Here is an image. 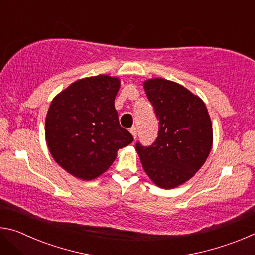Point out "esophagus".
<instances>
[{"label": "esophagus", "instance_id": "34e87169", "mask_svg": "<svg viewBox=\"0 0 255 255\" xmlns=\"http://www.w3.org/2000/svg\"><path fill=\"white\" fill-rule=\"evenodd\" d=\"M130 133L132 135V137L136 139V137H137V128L136 127H131L130 128Z\"/></svg>", "mask_w": 255, "mask_h": 255}]
</instances>
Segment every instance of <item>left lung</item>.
I'll list each match as a JSON object with an SVG mask.
<instances>
[{"mask_svg": "<svg viewBox=\"0 0 255 255\" xmlns=\"http://www.w3.org/2000/svg\"><path fill=\"white\" fill-rule=\"evenodd\" d=\"M144 89L159 120L152 146L136 144L141 165L162 189L187 182L204 165L213 146V125L205 102L183 85L156 77Z\"/></svg>", "mask_w": 255, "mask_h": 255, "instance_id": "1", "label": "left lung"}]
</instances>
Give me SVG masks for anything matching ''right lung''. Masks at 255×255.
I'll use <instances>...</instances> for the list:
<instances>
[{
    "label": "right lung",
    "instance_id": "1",
    "mask_svg": "<svg viewBox=\"0 0 255 255\" xmlns=\"http://www.w3.org/2000/svg\"><path fill=\"white\" fill-rule=\"evenodd\" d=\"M118 77L77 80L50 103L45 122L48 149L56 163L77 179L90 181L109 169L131 133L119 124L115 98Z\"/></svg>",
    "mask_w": 255,
    "mask_h": 255
}]
</instances>
